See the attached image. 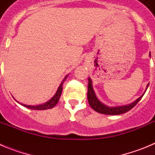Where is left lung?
I'll use <instances>...</instances> for the list:
<instances>
[{
	"instance_id": "8db88e82",
	"label": "left lung",
	"mask_w": 155,
	"mask_h": 155,
	"mask_svg": "<svg viewBox=\"0 0 155 155\" xmlns=\"http://www.w3.org/2000/svg\"><path fill=\"white\" fill-rule=\"evenodd\" d=\"M148 85L149 84H147L146 90L147 89ZM144 93H143L140 98H138L136 101H134V102L129 104V105H123V106H116V107H109L107 105H104L103 103H102V102H100L99 100L98 99V98H97L96 95H95V93H94V90H93L92 81H91L90 78H88V84H87V100H88V103H89L90 106H91L94 111H96V112H98V113H102V114L120 115L127 113V112L130 110L131 109H133V108L137 104V102H139L140 100L141 99V98L143 97Z\"/></svg>"
}]
</instances>
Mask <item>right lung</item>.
<instances>
[{
  "label": "right lung",
  "mask_w": 155,
  "mask_h": 155,
  "mask_svg": "<svg viewBox=\"0 0 155 155\" xmlns=\"http://www.w3.org/2000/svg\"><path fill=\"white\" fill-rule=\"evenodd\" d=\"M68 76V75H67V76L64 78V79L62 81V82H61V84H60V86H59L58 89H57L56 94H54V96H53L50 101L46 102V103L42 104V105H24V104H21V105H23V106H25V107L28 108V109H33V110H45V109H52V108H53L56 105H57V102H59L60 97H61V93H62L63 84H64V82L65 81L66 79H67Z\"/></svg>",
  "instance_id": "obj_1"
}]
</instances>
